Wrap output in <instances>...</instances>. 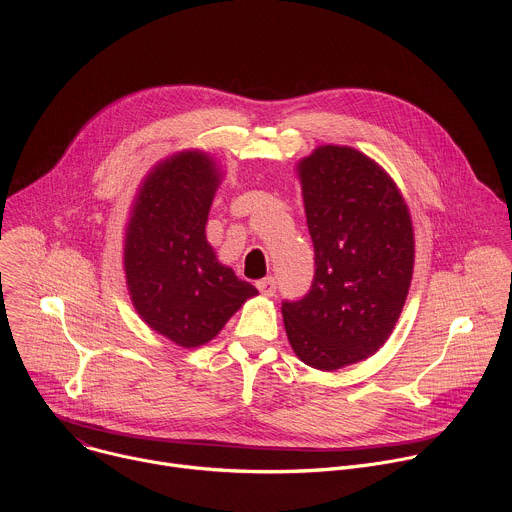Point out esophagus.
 I'll list each match as a JSON object with an SVG mask.
<instances>
[{
	"label": "esophagus",
	"instance_id": "34e87169",
	"mask_svg": "<svg viewBox=\"0 0 512 512\" xmlns=\"http://www.w3.org/2000/svg\"><path fill=\"white\" fill-rule=\"evenodd\" d=\"M275 277H271V275H267V277H263V279H259L257 281V289L261 291L263 296H267V298H271L273 294H275Z\"/></svg>",
	"mask_w": 512,
	"mask_h": 512
}]
</instances>
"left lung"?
Wrapping results in <instances>:
<instances>
[{"label":"left lung","mask_w":512,"mask_h":512,"mask_svg":"<svg viewBox=\"0 0 512 512\" xmlns=\"http://www.w3.org/2000/svg\"><path fill=\"white\" fill-rule=\"evenodd\" d=\"M314 279L281 314L294 352L336 371L377 352L393 332L413 275V229L393 180L364 154L324 145L298 166Z\"/></svg>","instance_id":"8db88e82"}]
</instances>
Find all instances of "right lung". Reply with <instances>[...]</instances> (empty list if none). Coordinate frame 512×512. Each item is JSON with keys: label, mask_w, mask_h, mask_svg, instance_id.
Wrapping results in <instances>:
<instances>
[{"label": "right lung", "mask_w": 512, "mask_h": 512, "mask_svg": "<svg viewBox=\"0 0 512 512\" xmlns=\"http://www.w3.org/2000/svg\"><path fill=\"white\" fill-rule=\"evenodd\" d=\"M214 162L182 152L145 178L127 227L125 275L143 322L192 348L212 340L257 289L216 261L204 227Z\"/></svg>", "instance_id": "add662e5"}]
</instances>
